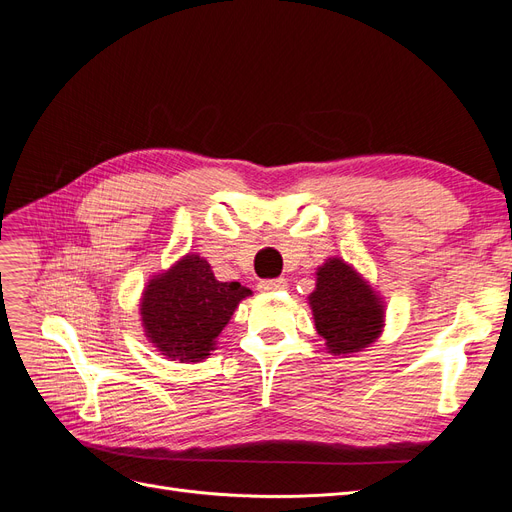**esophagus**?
<instances>
[{
	"mask_svg": "<svg viewBox=\"0 0 512 512\" xmlns=\"http://www.w3.org/2000/svg\"><path fill=\"white\" fill-rule=\"evenodd\" d=\"M288 284L284 277H273V280H262L258 282V290L262 292H271V290H284Z\"/></svg>",
	"mask_w": 512,
	"mask_h": 512,
	"instance_id": "34e87169",
	"label": "esophagus"
}]
</instances>
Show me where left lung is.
Masks as SVG:
<instances>
[{
    "label": "left lung",
    "mask_w": 512,
    "mask_h": 512,
    "mask_svg": "<svg viewBox=\"0 0 512 512\" xmlns=\"http://www.w3.org/2000/svg\"><path fill=\"white\" fill-rule=\"evenodd\" d=\"M316 331L329 352L348 354L367 348L382 331L384 307L376 292L344 260L329 258L318 269L309 294Z\"/></svg>",
    "instance_id": "left-lung-1"
}]
</instances>
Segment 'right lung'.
<instances>
[{
	"mask_svg": "<svg viewBox=\"0 0 512 512\" xmlns=\"http://www.w3.org/2000/svg\"><path fill=\"white\" fill-rule=\"evenodd\" d=\"M250 294L239 282H218L205 258L188 254L145 288V335L168 359L198 363L207 359L235 307Z\"/></svg>",
	"mask_w": 512,
	"mask_h": 512,
	"instance_id": "right-lung-1",
	"label": "right lung"
}]
</instances>
